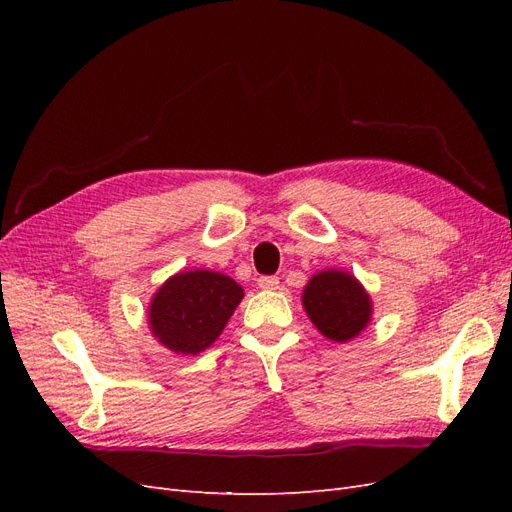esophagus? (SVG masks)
I'll return each instance as SVG.
<instances>
[{
  "mask_svg": "<svg viewBox=\"0 0 512 512\" xmlns=\"http://www.w3.org/2000/svg\"><path fill=\"white\" fill-rule=\"evenodd\" d=\"M258 286L262 290H277V288H280V277L262 275V277H258Z\"/></svg>",
  "mask_w": 512,
  "mask_h": 512,
  "instance_id": "esophagus-1",
  "label": "esophagus"
}]
</instances>
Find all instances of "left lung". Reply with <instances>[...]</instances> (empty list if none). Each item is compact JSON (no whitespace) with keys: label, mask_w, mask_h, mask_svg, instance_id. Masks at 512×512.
<instances>
[{"label":"left lung","mask_w":512,"mask_h":512,"mask_svg":"<svg viewBox=\"0 0 512 512\" xmlns=\"http://www.w3.org/2000/svg\"><path fill=\"white\" fill-rule=\"evenodd\" d=\"M303 307L316 329L346 342L359 335L371 318V303L363 286L342 271H322L314 275L303 292Z\"/></svg>","instance_id":"left-lung-1"}]
</instances>
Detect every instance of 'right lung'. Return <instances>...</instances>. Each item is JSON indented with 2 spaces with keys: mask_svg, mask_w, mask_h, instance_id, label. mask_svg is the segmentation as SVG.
<instances>
[{
  "mask_svg": "<svg viewBox=\"0 0 512 512\" xmlns=\"http://www.w3.org/2000/svg\"><path fill=\"white\" fill-rule=\"evenodd\" d=\"M241 299L243 288L222 273H179L149 305L151 331L173 352L198 354L218 339Z\"/></svg>",
  "mask_w": 512,
  "mask_h": 512,
  "instance_id": "obj_1",
  "label": "right lung"
}]
</instances>
